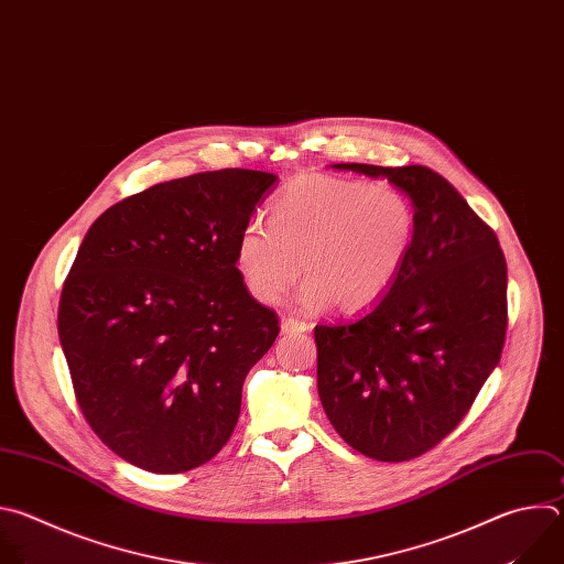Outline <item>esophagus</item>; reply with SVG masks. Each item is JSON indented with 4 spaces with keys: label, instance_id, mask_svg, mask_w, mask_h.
I'll return each mask as SVG.
<instances>
[{
    "label": "esophagus",
    "instance_id": "esophagus-1",
    "mask_svg": "<svg viewBox=\"0 0 564 564\" xmlns=\"http://www.w3.org/2000/svg\"><path fill=\"white\" fill-rule=\"evenodd\" d=\"M304 330H308V324H306V322L295 319V317H284V319H282V333H286V335H300V333H304Z\"/></svg>",
    "mask_w": 564,
    "mask_h": 564
}]
</instances>
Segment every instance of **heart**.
<instances>
[{
  "mask_svg": "<svg viewBox=\"0 0 564 564\" xmlns=\"http://www.w3.org/2000/svg\"><path fill=\"white\" fill-rule=\"evenodd\" d=\"M415 234V208L402 191L306 173L269 204L267 227L247 224L238 269L264 304L280 302L302 273L304 308L333 302L337 311L358 313L389 293L411 258Z\"/></svg>",
  "mask_w": 564,
  "mask_h": 564,
  "instance_id": "b5f03b06",
  "label": "heart"
}]
</instances>
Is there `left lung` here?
I'll return each mask as SVG.
<instances>
[{
  "label": "left lung",
  "instance_id": "1",
  "mask_svg": "<svg viewBox=\"0 0 564 564\" xmlns=\"http://www.w3.org/2000/svg\"><path fill=\"white\" fill-rule=\"evenodd\" d=\"M402 188L417 217L409 262L373 306L315 326L317 391L356 452L406 463L469 413L500 362L507 262L467 199L429 166L335 164Z\"/></svg>",
  "mask_w": 564,
  "mask_h": 564
}]
</instances>
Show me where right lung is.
<instances>
[{
	"label": "right lung",
	"mask_w": 564,
	"mask_h": 564,
	"mask_svg": "<svg viewBox=\"0 0 564 564\" xmlns=\"http://www.w3.org/2000/svg\"><path fill=\"white\" fill-rule=\"evenodd\" d=\"M278 177L221 169L106 208L64 280L57 330L95 435L151 474L229 442L251 367L280 333L238 269V240Z\"/></svg>",
	"instance_id": "right-lung-1"
}]
</instances>
